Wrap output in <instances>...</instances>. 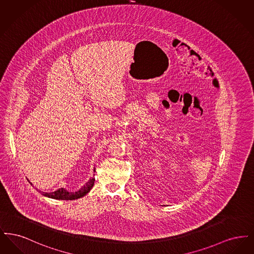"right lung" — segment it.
Returning a JSON list of instances; mask_svg holds the SVG:
<instances>
[{"instance_id":"1","label":"right lung","mask_w":254,"mask_h":254,"mask_svg":"<svg viewBox=\"0 0 254 254\" xmlns=\"http://www.w3.org/2000/svg\"><path fill=\"white\" fill-rule=\"evenodd\" d=\"M94 181H95V179L91 178L89 181L85 184L84 187H82L81 190H79L76 192H68L64 189L61 188L59 190H57L56 191L44 192L43 195L49 197V198H52V199H57V200H75V199H79V198L85 196V194L91 190V188L94 185Z\"/></svg>"}]
</instances>
